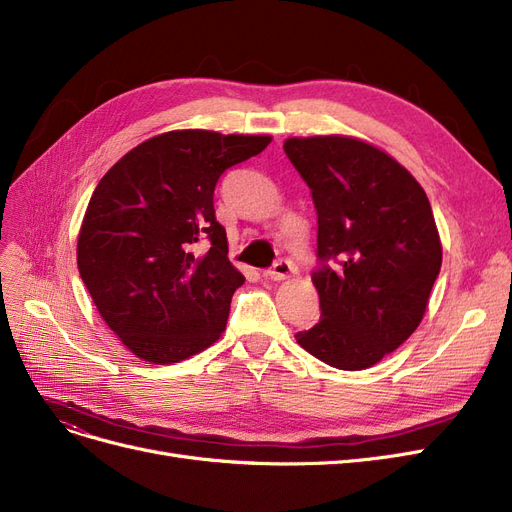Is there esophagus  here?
<instances>
[{"instance_id":"1","label":"esophagus","mask_w":512,"mask_h":512,"mask_svg":"<svg viewBox=\"0 0 512 512\" xmlns=\"http://www.w3.org/2000/svg\"><path fill=\"white\" fill-rule=\"evenodd\" d=\"M295 274V268H293V263L291 261H285V259H280V261H276L274 266H272V270H268V278L270 280H276V282H280V280H287V278H291Z\"/></svg>"}]
</instances>
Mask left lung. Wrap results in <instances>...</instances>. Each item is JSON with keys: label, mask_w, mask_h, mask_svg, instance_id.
I'll list each match as a JSON object with an SVG mask.
<instances>
[{"label": "left lung", "mask_w": 512, "mask_h": 512, "mask_svg": "<svg viewBox=\"0 0 512 512\" xmlns=\"http://www.w3.org/2000/svg\"><path fill=\"white\" fill-rule=\"evenodd\" d=\"M285 151L310 187L320 323L297 344L335 369L363 371L420 327L443 246L422 185L377 145L348 135L291 137Z\"/></svg>", "instance_id": "obj_1"}]
</instances>
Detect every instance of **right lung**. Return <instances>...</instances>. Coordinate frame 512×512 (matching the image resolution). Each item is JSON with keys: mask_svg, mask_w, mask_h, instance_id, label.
I'll list each match as a JSON object with an SVG mask.
<instances>
[{"mask_svg": "<svg viewBox=\"0 0 512 512\" xmlns=\"http://www.w3.org/2000/svg\"><path fill=\"white\" fill-rule=\"evenodd\" d=\"M270 143V135L202 128L162 132L132 147L94 189L78 270L107 327L141 361H185L225 331L244 276L227 259L215 185ZM202 239L212 249L196 256Z\"/></svg>", "mask_w": 512, "mask_h": 512, "instance_id": "1", "label": "right lung"}]
</instances>
